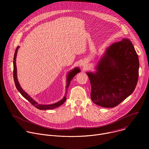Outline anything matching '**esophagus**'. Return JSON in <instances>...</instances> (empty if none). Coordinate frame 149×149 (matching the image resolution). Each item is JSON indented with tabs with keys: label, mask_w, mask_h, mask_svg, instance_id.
<instances>
[{
	"label": "esophagus",
	"mask_w": 149,
	"mask_h": 149,
	"mask_svg": "<svg viewBox=\"0 0 149 149\" xmlns=\"http://www.w3.org/2000/svg\"><path fill=\"white\" fill-rule=\"evenodd\" d=\"M85 65H86V64H84V63H83V65H82V66H84V67H85Z\"/></svg>",
	"instance_id": "34e87169"
}]
</instances>
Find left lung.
<instances>
[{
	"label": "left lung",
	"mask_w": 149,
	"mask_h": 149,
	"mask_svg": "<svg viewBox=\"0 0 149 149\" xmlns=\"http://www.w3.org/2000/svg\"><path fill=\"white\" fill-rule=\"evenodd\" d=\"M139 61L129 39L106 48L95 67L87 72L91 86V98L97 105L113 108L130 95L138 81Z\"/></svg>",
	"instance_id": "left-lung-1"
}]
</instances>
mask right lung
<instances>
[{
  "instance_id": "1",
  "label": "right lung",
  "mask_w": 149,
  "mask_h": 149,
  "mask_svg": "<svg viewBox=\"0 0 149 149\" xmlns=\"http://www.w3.org/2000/svg\"><path fill=\"white\" fill-rule=\"evenodd\" d=\"M19 48V47H17L16 48V49L15 51V55H14V58H13V78H14L15 86H16L17 90L19 91V92L21 94V95H22L25 98H26L28 101H29L33 106H35L36 108L38 109L39 110H52V109H54L56 107H59L60 105H61L62 104L64 103V102L67 100V91H66L65 96L63 97V98L55 103L51 104H39L38 102H36V101H35L33 99H32V97H31L22 88V87H20V84L19 83V81L17 80V69H16V55H17V50H18ZM80 71H80L79 68L78 67H76V68H74L73 70H71L68 73L67 76V86H66L67 88H66V90H68L71 80L73 79V78L75 77V75L76 74H77L78 72H79Z\"/></svg>"
}]
</instances>
